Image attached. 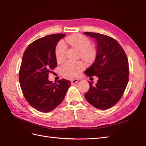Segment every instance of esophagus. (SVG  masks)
Masks as SVG:
<instances>
[{
	"mask_svg": "<svg viewBox=\"0 0 146 146\" xmlns=\"http://www.w3.org/2000/svg\"><path fill=\"white\" fill-rule=\"evenodd\" d=\"M78 81H79V80L78 79H73L71 81V83H72V84H74L78 83Z\"/></svg>",
	"mask_w": 146,
	"mask_h": 146,
	"instance_id": "obj_1",
	"label": "esophagus"
}]
</instances>
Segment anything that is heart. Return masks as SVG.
Wrapping results in <instances>:
<instances>
[{
    "label": "heart",
    "instance_id": "1",
    "mask_svg": "<svg viewBox=\"0 0 146 146\" xmlns=\"http://www.w3.org/2000/svg\"><path fill=\"white\" fill-rule=\"evenodd\" d=\"M66 42L71 46L76 48L81 51V57L85 60H90L93 57L94 51L90 48L91 42L86 37L80 35H74L66 38ZM66 44L60 41L57 45L55 48V58L58 62H62L64 60L66 51ZM85 65L82 62H74L69 60L63 64L60 72L63 75L67 77H77L79 76L84 68Z\"/></svg>",
    "mask_w": 146,
    "mask_h": 146
}]
</instances>
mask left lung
I'll use <instances>...</instances> for the list:
<instances>
[{"instance_id":"left-lung-1","label":"left lung","mask_w":146,"mask_h":146,"mask_svg":"<svg viewBox=\"0 0 146 146\" xmlns=\"http://www.w3.org/2000/svg\"><path fill=\"white\" fill-rule=\"evenodd\" d=\"M96 40V57L85 70L87 76H96L98 83L89 82V89L84 98L96 109L106 110L122 97L129 79L127 56L121 46L112 37L96 33L84 32Z\"/></svg>"}]
</instances>
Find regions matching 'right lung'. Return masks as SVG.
Here are the masks:
<instances>
[{
  "label": "right lung",
  "mask_w": 146,
  "mask_h": 146,
  "mask_svg": "<svg viewBox=\"0 0 146 146\" xmlns=\"http://www.w3.org/2000/svg\"><path fill=\"white\" fill-rule=\"evenodd\" d=\"M65 34H54L35 40L24 52L19 73L23 96L29 105L41 112L51 111L63 101L71 82L65 79L53 83L48 73L57 66L55 47Z\"/></svg>",
  "instance_id": "add662e5"
}]
</instances>
